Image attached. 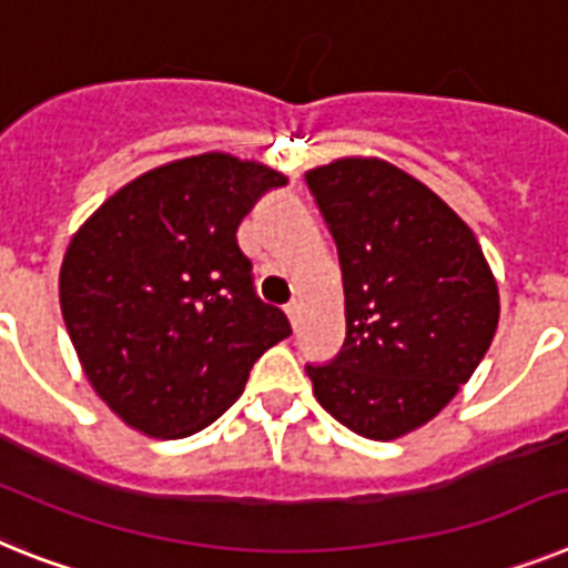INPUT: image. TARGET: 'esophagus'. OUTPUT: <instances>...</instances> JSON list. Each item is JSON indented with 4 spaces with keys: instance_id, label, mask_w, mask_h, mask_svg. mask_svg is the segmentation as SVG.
<instances>
[{
    "instance_id": "1",
    "label": "esophagus",
    "mask_w": 568,
    "mask_h": 568,
    "mask_svg": "<svg viewBox=\"0 0 568 568\" xmlns=\"http://www.w3.org/2000/svg\"><path fill=\"white\" fill-rule=\"evenodd\" d=\"M285 314H288V321H292V326H297V317H300V306H297V303H288V306H285Z\"/></svg>"
}]
</instances>
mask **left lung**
I'll list each match as a JSON object with an SVG mask.
<instances>
[{"label":"left lung","mask_w":568,"mask_h":568,"mask_svg":"<svg viewBox=\"0 0 568 568\" xmlns=\"http://www.w3.org/2000/svg\"><path fill=\"white\" fill-rule=\"evenodd\" d=\"M306 184L346 297L341 352L306 364L314 395L357 436L398 438L474 375L497 332V283L474 231L398 166L341 159Z\"/></svg>","instance_id":"left-lung-1"}]
</instances>
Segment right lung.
I'll use <instances>...</instances> for the list:
<instances>
[{
    "label": "right lung",
    "instance_id": "right-lung-1",
    "mask_svg": "<svg viewBox=\"0 0 568 568\" xmlns=\"http://www.w3.org/2000/svg\"><path fill=\"white\" fill-rule=\"evenodd\" d=\"M285 175L204 152L100 204L60 268V306L94 393L123 422L184 438L216 422L251 366L292 335L254 292L236 231Z\"/></svg>",
    "mask_w": 568,
    "mask_h": 568
}]
</instances>
